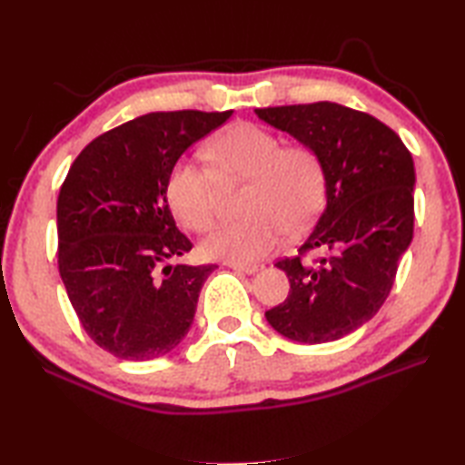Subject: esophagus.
<instances>
[{
	"label": "esophagus",
	"instance_id": "obj_1",
	"mask_svg": "<svg viewBox=\"0 0 465 465\" xmlns=\"http://www.w3.org/2000/svg\"><path fill=\"white\" fill-rule=\"evenodd\" d=\"M227 266L238 270V272H246V274H256L262 268L260 264H235V262H227Z\"/></svg>",
	"mask_w": 465,
	"mask_h": 465
}]
</instances>
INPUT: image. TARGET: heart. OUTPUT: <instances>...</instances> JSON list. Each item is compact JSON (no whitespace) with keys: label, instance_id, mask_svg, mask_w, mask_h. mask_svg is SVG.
Listing matches in <instances>:
<instances>
[{"label":"heart","instance_id":"obj_1","mask_svg":"<svg viewBox=\"0 0 465 465\" xmlns=\"http://www.w3.org/2000/svg\"><path fill=\"white\" fill-rule=\"evenodd\" d=\"M205 156L211 168L179 163L168 179V203L189 230H211L222 189L248 181L243 195L248 217L211 233L203 242L207 258L252 264L268 256L284 232L307 230L325 205L327 173L319 152L307 144L282 146L274 132L258 124L227 128L209 142Z\"/></svg>","mask_w":465,"mask_h":465}]
</instances>
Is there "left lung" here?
Returning <instances> with one entry per match:
<instances>
[{
    "label": "left lung",
    "instance_id": "left-lung-1",
    "mask_svg": "<svg viewBox=\"0 0 465 465\" xmlns=\"http://www.w3.org/2000/svg\"><path fill=\"white\" fill-rule=\"evenodd\" d=\"M260 120L319 152L327 205L299 256L278 260L291 291L266 311L278 333L299 343L341 340L372 319L394 284L415 227V164L376 117L331 101L256 109ZM311 249L324 258L302 260Z\"/></svg>",
    "mask_w": 465,
    "mask_h": 465
}]
</instances>
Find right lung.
Wrapping results in <instances>:
<instances>
[{"label": "right lung", "mask_w": 465, "mask_h": 465, "mask_svg": "<svg viewBox=\"0 0 465 465\" xmlns=\"http://www.w3.org/2000/svg\"><path fill=\"white\" fill-rule=\"evenodd\" d=\"M227 112H154L83 148L58 193V272L83 329L115 358L166 356L189 333L215 264H171L193 248L166 201L176 160Z\"/></svg>", "instance_id": "add662e5"}]
</instances>
